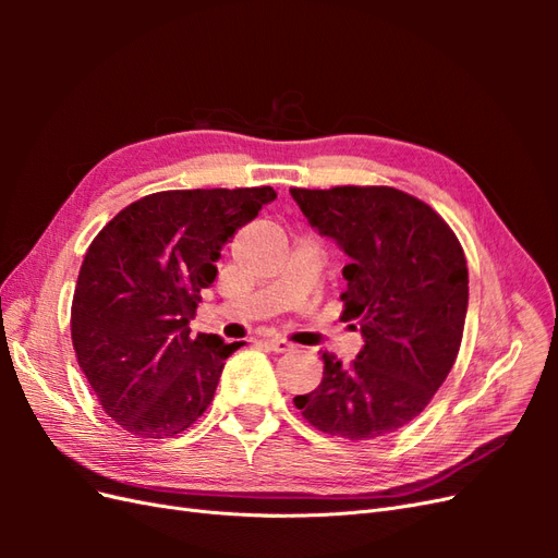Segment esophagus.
<instances>
[{
  "label": "esophagus",
  "instance_id": "esophagus-1",
  "mask_svg": "<svg viewBox=\"0 0 558 558\" xmlns=\"http://www.w3.org/2000/svg\"><path fill=\"white\" fill-rule=\"evenodd\" d=\"M265 344L272 349V351H277V353H286V351H293L295 349V344H291L289 340H286V337H279V335L267 337Z\"/></svg>",
  "mask_w": 558,
  "mask_h": 558
}]
</instances>
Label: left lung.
I'll use <instances>...</instances> for the list:
<instances>
[{
    "label": "left lung",
    "instance_id": "1",
    "mask_svg": "<svg viewBox=\"0 0 558 558\" xmlns=\"http://www.w3.org/2000/svg\"><path fill=\"white\" fill-rule=\"evenodd\" d=\"M307 221L349 256L342 318L365 344L349 365L324 353V379L295 396L314 428L377 440L428 408L459 356L468 263L445 218L391 185L291 189Z\"/></svg>",
    "mask_w": 558,
    "mask_h": 558
}]
</instances>
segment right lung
I'll return each instance as SVG.
<instances>
[{
    "instance_id": "1",
    "label": "right lung",
    "mask_w": 558,
    "mask_h": 558,
    "mask_svg": "<svg viewBox=\"0 0 558 558\" xmlns=\"http://www.w3.org/2000/svg\"><path fill=\"white\" fill-rule=\"evenodd\" d=\"M277 197L272 185L150 193L97 232L72 300V344L102 410L162 440L205 414L242 342L191 337L221 248Z\"/></svg>"
}]
</instances>
